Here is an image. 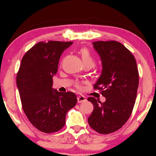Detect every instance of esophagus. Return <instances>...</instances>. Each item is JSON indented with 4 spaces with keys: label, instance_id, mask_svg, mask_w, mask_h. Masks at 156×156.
I'll return each mask as SVG.
<instances>
[{
    "label": "esophagus",
    "instance_id": "esophagus-1",
    "mask_svg": "<svg viewBox=\"0 0 156 156\" xmlns=\"http://www.w3.org/2000/svg\"><path fill=\"white\" fill-rule=\"evenodd\" d=\"M77 101H78V103H83V102H85L87 101L86 97H85L84 96H82V95L78 96Z\"/></svg>",
    "mask_w": 156,
    "mask_h": 156
}]
</instances>
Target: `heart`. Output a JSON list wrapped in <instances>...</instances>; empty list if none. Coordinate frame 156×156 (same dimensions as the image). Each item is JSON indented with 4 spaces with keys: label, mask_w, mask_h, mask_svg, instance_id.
I'll return each instance as SVG.
<instances>
[{
    "label": "heart",
    "mask_w": 156,
    "mask_h": 156,
    "mask_svg": "<svg viewBox=\"0 0 156 156\" xmlns=\"http://www.w3.org/2000/svg\"><path fill=\"white\" fill-rule=\"evenodd\" d=\"M80 55L82 56V59L84 65H90L91 67H94L95 65V60L92 55H91L90 51L87 48H82L80 50ZM76 87H79L78 84H76Z\"/></svg>",
    "instance_id": "1"
}]
</instances>
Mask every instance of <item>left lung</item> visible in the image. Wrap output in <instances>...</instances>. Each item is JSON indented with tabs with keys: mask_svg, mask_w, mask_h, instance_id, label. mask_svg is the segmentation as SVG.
I'll use <instances>...</instances> for the list:
<instances>
[{
	"mask_svg": "<svg viewBox=\"0 0 156 156\" xmlns=\"http://www.w3.org/2000/svg\"><path fill=\"white\" fill-rule=\"evenodd\" d=\"M92 44L103 67L94 89L99 90L106 101L101 103L94 97L88 98L94 105L88 123L97 133L108 134L129 120L137 96L139 74L135 57L120 42L110 40Z\"/></svg>",
	"mask_w": 156,
	"mask_h": 156,
	"instance_id": "obj_1",
	"label": "left lung"
}]
</instances>
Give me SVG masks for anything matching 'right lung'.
<instances>
[{
  "label": "right lung",
  "instance_id": "1",
  "mask_svg": "<svg viewBox=\"0 0 156 156\" xmlns=\"http://www.w3.org/2000/svg\"><path fill=\"white\" fill-rule=\"evenodd\" d=\"M73 42H40L23 57L17 74L22 107L32 124L41 132L55 133L65 124L66 114L76 105L72 91L53 90L52 76L57 73L63 51Z\"/></svg>",
  "mask_w": 156,
  "mask_h": 156
}]
</instances>
